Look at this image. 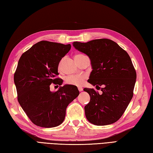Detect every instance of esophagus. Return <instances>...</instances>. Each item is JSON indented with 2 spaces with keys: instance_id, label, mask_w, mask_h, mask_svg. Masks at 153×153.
Returning <instances> with one entry per match:
<instances>
[{
  "instance_id": "esophagus-1",
  "label": "esophagus",
  "mask_w": 153,
  "mask_h": 153,
  "mask_svg": "<svg viewBox=\"0 0 153 153\" xmlns=\"http://www.w3.org/2000/svg\"><path fill=\"white\" fill-rule=\"evenodd\" d=\"M78 90H79V92L82 91H83V88L82 87H78Z\"/></svg>"
}]
</instances>
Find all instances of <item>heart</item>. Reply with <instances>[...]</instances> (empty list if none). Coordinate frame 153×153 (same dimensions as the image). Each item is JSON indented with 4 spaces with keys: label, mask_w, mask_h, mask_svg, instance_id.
<instances>
[{
    "label": "heart",
    "mask_w": 153,
    "mask_h": 153,
    "mask_svg": "<svg viewBox=\"0 0 153 153\" xmlns=\"http://www.w3.org/2000/svg\"><path fill=\"white\" fill-rule=\"evenodd\" d=\"M81 55H77L76 56H79ZM85 79H86V76L84 75H71L65 77V82L67 85L80 87L83 84Z\"/></svg>",
    "instance_id": "1"
}]
</instances>
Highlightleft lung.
Masks as SVG:
<instances>
[{"instance_id": "1", "label": "left lung", "mask_w": 153, "mask_h": 153, "mask_svg": "<svg viewBox=\"0 0 153 153\" xmlns=\"http://www.w3.org/2000/svg\"><path fill=\"white\" fill-rule=\"evenodd\" d=\"M73 45L89 56L93 70L88 82L102 91L100 94L94 88L83 89L91 97L85 106L87 120L98 126L115 123L125 113L134 94L136 72L129 55L107 38L86 43L74 42Z\"/></svg>"}]
</instances>
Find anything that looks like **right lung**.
Listing matches in <instances>:
<instances>
[{
  "mask_svg": "<svg viewBox=\"0 0 153 153\" xmlns=\"http://www.w3.org/2000/svg\"><path fill=\"white\" fill-rule=\"evenodd\" d=\"M70 44L43 40L28 49L19 60L14 73L17 100L31 122L40 127L60 125L67 106L78 97L74 85H66L51 92L50 85H61L57 77L60 60L68 53Z\"/></svg>",
  "mask_w": 153,
  "mask_h": 153,
  "instance_id": "1",
  "label": "right lung"
}]
</instances>
